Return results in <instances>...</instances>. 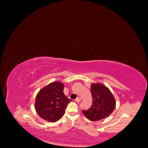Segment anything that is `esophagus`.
Here are the masks:
<instances>
[{"label": "esophagus", "mask_w": 148, "mask_h": 148, "mask_svg": "<svg viewBox=\"0 0 148 148\" xmlns=\"http://www.w3.org/2000/svg\"><path fill=\"white\" fill-rule=\"evenodd\" d=\"M81 101H82V99L80 97H77V99H75V101L77 102H80Z\"/></svg>", "instance_id": "obj_1"}]
</instances>
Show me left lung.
<instances>
[{"mask_svg":"<svg viewBox=\"0 0 148 148\" xmlns=\"http://www.w3.org/2000/svg\"><path fill=\"white\" fill-rule=\"evenodd\" d=\"M92 105L88 110H82L83 114L91 121L104 119L112 113L116 101L109 89L101 83L91 85Z\"/></svg>","mask_w":148,"mask_h":148,"instance_id":"8db88e82","label":"left lung"}]
</instances>
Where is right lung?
Returning a JSON list of instances; mask_svg holds the SVG:
<instances>
[{
  "label": "right lung",
  "instance_id": "right-lung-1",
  "mask_svg": "<svg viewBox=\"0 0 148 148\" xmlns=\"http://www.w3.org/2000/svg\"><path fill=\"white\" fill-rule=\"evenodd\" d=\"M64 84L53 82L42 88L36 97L35 110L40 117L56 122L65 114L67 104L71 101L64 93Z\"/></svg>",
  "mask_w": 148,
  "mask_h": 148
}]
</instances>
